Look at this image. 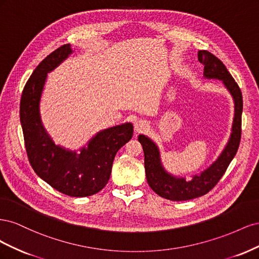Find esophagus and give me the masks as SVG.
I'll return each mask as SVG.
<instances>
[{"label":"esophagus","mask_w":259,"mask_h":259,"mask_svg":"<svg viewBox=\"0 0 259 259\" xmlns=\"http://www.w3.org/2000/svg\"><path fill=\"white\" fill-rule=\"evenodd\" d=\"M147 127H148V123L145 120H138V121H136V123H135V131L137 133L144 132L145 130H147Z\"/></svg>","instance_id":"34e87169"}]
</instances>
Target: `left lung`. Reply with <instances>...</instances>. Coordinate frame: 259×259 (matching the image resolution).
<instances>
[{
    "mask_svg": "<svg viewBox=\"0 0 259 259\" xmlns=\"http://www.w3.org/2000/svg\"><path fill=\"white\" fill-rule=\"evenodd\" d=\"M198 58L204 66V72H203L204 77L222 80L226 89L231 94L234 101L232 133L228 144L218 159L200 175L192 176V179L188 182L186 178H179L168 174L161 163L158 146L145 135L138 136V142L142 144L145 153V170L148 185L160 197L170 201L192 200L202 197L213 189L224 176L230 162L236 155L241 140L243 99L239 85L234 81L226 66L213 54L207 51H199Z\"/></svg>",
    "mask_w": 259,
    "mask_h": 259,
    "instance_id": "8db88e82",
    "label": "left lung"
}]
</instances>
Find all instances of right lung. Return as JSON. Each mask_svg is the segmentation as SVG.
I'll use <instances>...</instances> for the list:
<instances>
[{"label": "right lung", "instance_id": "add662e5", "mask_svg": "<svg viewBox=\"0 0 259 259\" xmlns=\"http://www.w3.org/2000/svg\"><path fill=\"white\" fill-rule=\"evenodd\" d=\"M71 53V45H62L35 68L21 94L20 123L28 159L36 175L61 193L83 198L107 185L116 152L133 137V125L125 123L97 133L80 153L54 144L43 126L40 100L48 73Z\"/></svg>", "mask_w": 259, "mask_h": 259}]
</instances>
